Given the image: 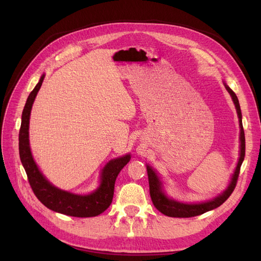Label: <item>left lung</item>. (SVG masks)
Segmentation results:
<instances>
[{
	"mask_svg": "<svg viewBox=\"0 0 261 261\" xmlns=\"http://www.w3.org/2000/svg\"><path fill=\"white\" fill-rule=\"evenodd\" d=\"M225 89L227 92L230 93V96L234 102V106L236 109V112H238L239 116V122H240V158L238 164H236V168L234 170V173L232 174L230 183H228L227 187L223 193H221L215 198L203 201V202H181L177 201L170 197L164 193L163 189V183L160 179L159 174H158L156 171L153 170L150 165L147 164V173H148V179H149V191H150V197H151V200L154 204V207L159 210L163 215L168 217L173 218H191L202 215V213L216 209L220 207L228 197L231 196L233 193L234 188L236 186V181H238L241 165L244 161L245 158V134L243 128V123H242V112H241V107L238 97H236L235 92L228 87L225 83Z\"/></svg>",
	"mask_w": 261,
	"mask_h": 261,
	"instance_id": "1",
	"label": "left lung"
}]
</instances>
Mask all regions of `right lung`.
Segmentation results:
<instances>
[{
    "label": "right lung",
    "instance_id": "1",
    "mask_svg": "<svg viewBox=\"0 0 261 261\" xmlns=\"http://www.w3.org/2000/svg\"><path fill=\"white\" fill-rule=\"evenodd\" d=\"M44 74L30 92L21 114V125L19 130V156L25 169L29 184L37 198L46 208L52 211L70 217L89 218L99 216L106 211L113 199L114 184L118 173L130 160L127 153L116 159L110 160L101 171L100 185L96 191L87 195H78L58 188L45 178L34 160L29 145V120L34 101L40 90L44 80Z\"/></svg>",
    "mask_w": 261,
    "mask_h": 261
}]
</instances>
